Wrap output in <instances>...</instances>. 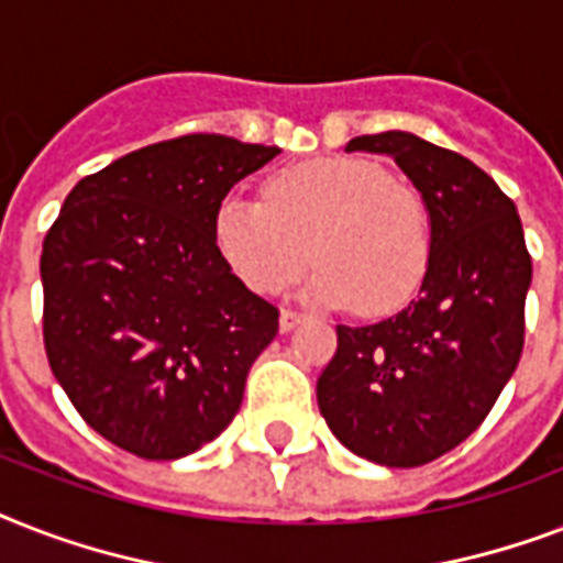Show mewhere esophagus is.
<instances>
[{
    "label": "esophagus",
    "instance_id": "34e87169",
    "mask_svg": "<svg viewBox=\"0 0 563 563\" xmlns=\"http://www.w3.org/2000/svg\"><path fill=\"white\" fill-rule=\"evenodd\" d=\"M300 312H295V309H283L280 312V330L283 333H289V330H295V327L300 324Z\"/></svg>",
    "mask_w": 563,
    "mask_h": 563
}]
</instances>
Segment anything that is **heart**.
<instances>
[{
    "label": "heart",
    "mask_w": 563,
    "mask_h": 563,
    "mask_svg": "<svg viewBox=\"0 0 563 563\" xmlns=\"http://www.w3.org/2000/svg\"><path fill=\"white\" fill-rule=\"evenodd\" d=\"M212 242L254 295H277L316 260L309 298L330 307L356 300L365 316H388L427 277L432 219L423 195L379 163L318 157L268 175L263 201L221 198Z\"/></svg>",
    "instance_id": "heart-1"
}]
</instances>
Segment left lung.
<instances>
[{"instance_id":"1","label":"left lung","mask_w":563,"mask_h":563,"mask_svg":"<svg viewBox=\"0 0 563 563\" xmlns=\"http://www.w3.org/2000/svg\"><path fill=\"white\" fill-rule=\"evenodd\" d=\"M347 152L388 154L409 175L432 219V260L402 312L335 327L318 409L351 453L420 467L473 435L515 374L532 256L515 201L462 154L406 131L356 136Z\"/></svg>"}]
</instances>
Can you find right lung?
Returning <instances> with one entry per match:
<instances>
[{"instance_id": "add662e5", "label": "right lung", "mask_w": 563, "mask_h": 563, "mask_svg": "<svg viewBox=\"0 0 563 563\" xmlns=\"http://www.w3.org/2000/svg\"><path fill=\"white\" fill-rule=\"evenodd\" d=\"M280 148L221 134L145 145L66 195L40 256L52 374L110 444L152 462L236 418L277 307L230 274L212 216Z\"/></svg>"}]
</instances>
